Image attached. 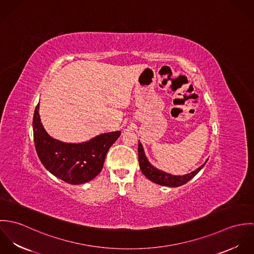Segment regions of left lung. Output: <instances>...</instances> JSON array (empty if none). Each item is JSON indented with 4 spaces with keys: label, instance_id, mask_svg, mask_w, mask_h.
Masks as SVG:
<instances>
[{
    "label": "left lung",
    "instance_id": "8db88e82",
    "mask_svg": "<svg viewBox=\"0 0 254 254\" xmlns=\"http://www.w3.org/2000/svg\"><path fill=\"white\" fill-rule=\"evenodd\" d=\"M138 154H139V163H140V168L141 171L143 172V174L145 175L147 179H149L150 181L161 185V186H167V187H179L184 184H186L187 182L190 181L191 178H193L199 171L200 169L205 165L202 164L200 167H198L195 171L184 175V176H174L168 173H165L163 171H160L156 168H154L146 159L145 157V152H144V148L143 145L139 142L138 145Z\"/></svg>",
    "mask_w": 254,
    "mask_h": 254
}]
</instances>
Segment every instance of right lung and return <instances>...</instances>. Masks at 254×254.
I'll use <instances>...</instances> for the list:
<instances>
[{
  "mask_svg": "<svg viewBox=\"0 0 254 254\" xmlns=\"http://www.w3.org/2000/svg\"><path fill=\"white\" fill-rule=\"evenodd\" d=\"M120 134V131L105 133L81 144L63 143L45 131L39 104L34 111V144L41 162L53 175L71 185L91 181L102 171L109 147Z\"/></svg>",
  "mask_w": 254,
  "mask_h": 254,
  "instance_id": "add662e5",
  "label": "right lung"
}]
</instances>
